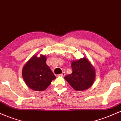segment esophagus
I'll list each match as a JSON object with an SVG mask.
<instances>
[{
  "instance_id": "1",
  "label": "esophagus",
  "mask_w": 121,
  "mask_h": 121,
  "mask_svg": "<svg viewBox=\"0 0 121 121\" xmlns=\"http://www.w3.org/2000/svg\"><path fill=\"white\" fill-rule=\"evenodd\" d=\"M65 73L64 72H63L61 74H60L59 75H57V76H62V77H64V76H65Z\"/></svg>"
}]
</instances>
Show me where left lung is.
Instances as JSON below:
<instances>
[{
  "label": "left lung",
  "mask_w": 121,
  "mask_h": 121,
  "mask_svg": "<svg viewBox=\"0 0 121 121\" xmlns=\"http://www.w3.org/2000/svg\"><path fill=\"white\" fill-rule=\"evenodd\" d=\"M72 73L64 77L70 85L77 91L89 88L95 78V68L86 58H82L72 62Z\"/></svg>",
  "instance_id": "8db88e82"
}]
</instances>
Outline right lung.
<instances>
[{
	"mask_svg": "<svg viewBox=\"0 0 121 121\" xmlns=\"http://www.w3.org/2000/svg\"><path fill=\"white\" fill-rule=\"evenodd\" d=\"M47 57L34 55L25 64L22 69V76L27 86L33 91H44L56 77L47 65Z\"/></svg>",
	"mask_w": 121,
	"mask_h": 121,
	"instance_id": "1",
	"label": "right lung"
}]
</instances>
